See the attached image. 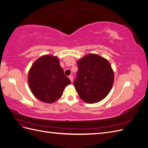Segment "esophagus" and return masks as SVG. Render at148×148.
Returning a JSON list of instances; mask_svg holds the SVG:
<instances>
[{"instance_id": "1", "label": "esophagus", "mask_w": 148, "mask_h": 148, "mask_svg": "<svg viewBox=\"0 0 148 148\" xmlns=\"http://www.w3.org/2000/svg\"><path fill=\"white\" fill-rule=\"evenodd\" d=\"M69 79H70V81H71V82L72 83L73 82V76L72 75H70L69 77Z\"/></svg>"}]
</instances>
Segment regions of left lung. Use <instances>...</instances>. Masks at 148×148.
Here are the masks:
<instances>
[{
	"instance_id": "left-lung-1",
	"label": "left lung",
	"mask_w": 148,
	"mask_h": 148,
	"mask_svg": "<svg viewBox=\"0 0 148 148\" xmlns=\"http://www.w3.org/2000/svg\"><path fill=\"white\" fill-rule=\"evenodd\" d=\"M77 64V77L73 84L79 97L90 104L104 99L114 81L109 62L96 53H90L78 60Z\"/></svg>"
}]
</instances>
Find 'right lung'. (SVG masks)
I'll use <instances>...</instances> for the list:
<instances>
[{"instance_id": "right-lung-1", "label": "right lung", "mask_w": 148, "mask_h": 148, "mask_svg": "<svg viewBox=\"0 0 148 148\" xmlns=\"http://www.w3.org/2000/svg\"><path fill=\"white\" fill-rule=\"evenodd\" d=\"M28 82L33 95L46 103L59 99L65 87L71 84L59 59L52 55L42 56L34 62L29 70Z\"/></svg>"}]
</instances>
